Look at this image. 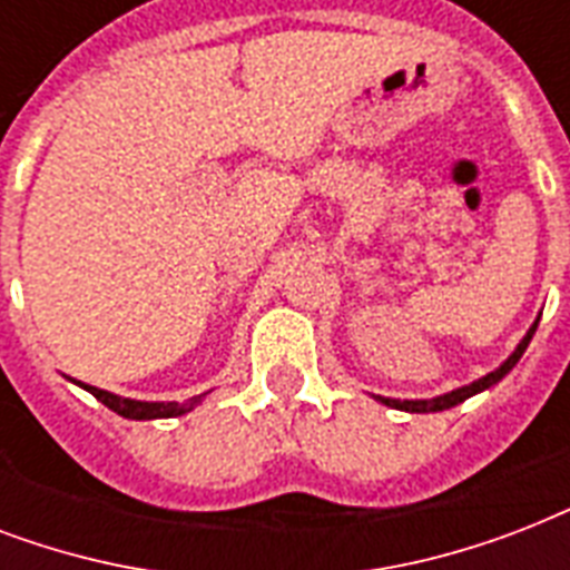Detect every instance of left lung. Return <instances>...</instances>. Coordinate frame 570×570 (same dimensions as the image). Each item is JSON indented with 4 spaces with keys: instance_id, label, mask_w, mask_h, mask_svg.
Wrapping results in <instances>:
<instances>
[{
    "instance_id": "1",
    "label": "left lung",
    "mask_w": 570,
    "mask_h": 570,
    "mask_svg": "<svg viewBox=\"0 0 570 570\" xmlns=\"http://www.w3.org/2000/svg\"><path fill=\"white\" fill-rule=\"evenodd\" d=\"M535 328H539V322H535V325H532V328L527 331V337L521 340V346L514 348L512 357H509V361H505V364L500 366V370H494V373H488L485 379L473 381V384H468V387L452 390V393H443V396H438V399H414V402H402V399H384V396H379V402H384V405H390V407H399V411H411V414H429V411H443V407L459 405V402L470 399V396H473V393L491 387V384H497V381L503 379V375L509 373V370H512V366L518 364V361H521V355H523V352H527V346H530V340H532V334H535Z\"/></svg>"
}]
</instances>
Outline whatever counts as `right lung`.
Masks as SVG:
<instances>
[{
	"label": "right lung",
	"instance_id": "obj_1",
	"mask_svg": "<svg viewBox=\"0 0 570 570\" xmlns=\"http://www.w3.org/2000/svg\"><path fill=\"white\" fill-rule=\"evenodd\" d=\"M85 390L97 396L106 407H111L115 414L127 416V420H156V416H180L186 411L200 402V396L189 399V402H136V399H120L115 393H106L100 387H91V384H85Z\"/></svg>",
	"mask_w": 570,
	"mask_h": 570
}]
</instances>
